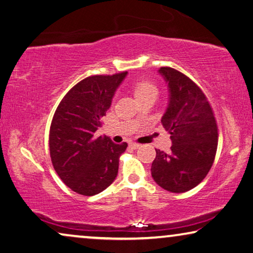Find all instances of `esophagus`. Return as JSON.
I'll return each mask as SVG.
<instances>
[{"mask_svg":"<svg viewBox=\"0 0 253 253\" xmlns=\"http://www.w3.org/2000/svg\"><path fill=\"white\" fill-rule=\"evenodd\" d=\"M130 146H131V148H133V149H137V148L140 147L141 145H140V144H137V142H131Z\"/></svg>","mask_w":253,"mask_h":253,"instance_id":"esophagus-1","label":"esophagus"}]
</instances>
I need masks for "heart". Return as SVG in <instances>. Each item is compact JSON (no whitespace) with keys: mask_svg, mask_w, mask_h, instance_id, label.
Returning a JSON list of instances; mask_svg holds the SVG:
<instances>
[{"mask_svg":"<svg viewBox=\"0 0 253 253\" xmlns=\"http://www.w3.org/2000/svg\"><path fill=\"white\" fill-rule=\"evenodd\" d=\"M133 91L137 99H140L141 97L147 96L149 93L155 92L157 93V87L155 84H153L151 81H147V80H142V81H139L134 84Z\"/></svg>","mask_w":253,"mask_h":253,"instance_id":"obj_1","label":"heart"}]
</instances>
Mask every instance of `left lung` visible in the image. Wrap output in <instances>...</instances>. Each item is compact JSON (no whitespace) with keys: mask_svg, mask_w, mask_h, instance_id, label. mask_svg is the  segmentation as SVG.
Instances as JSON below:
<instances>
[{"mask_svg":"<svg viewBox=\"0 0 253 253\" xmlns=\"http://www.w3.org/2000/svg\"><path fill=\"white\" fill-rule=\"evenodd\" d=\"M159 73L169 86V105L161 122L172 146L168 154L156 149L152 177L166 190L184 193L196 187L210 171L218 126L210 102L195 82L171 67H161Z\"/></svg>","mask_w":253,"mask_h":253,"instance_id":"obj_1","label":"left lung"}]
</instances>
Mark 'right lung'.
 <instances>
[{
  "instance_id": "obj_1",
  "label": "right lung",
  "mask_w": 253,
  "mask_h": 253,
  "mask_svg": "<svg viewBox=\"0 0 253 253\" xmlns=\"http://www.w3.org/2000/svg\"><path fill=\"white\" fill-rule=\"evenodd\" d=\"M126 76V72L89 76L65 94L54 112L49 134L51 162L61 180L81 195L102 192L118 175L120 156L127 144L97 137L96 131Z\"/></svg>"
}]
</instances>
